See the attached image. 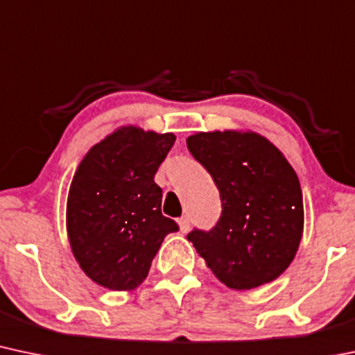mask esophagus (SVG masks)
<instances>
[{
	"mask_svg": "<svg viewBox=\"0 0 355 355\" xmlns=\"http://www.w3.org/2000/svg\"><path fill=\"white\" fill-rule=\"evenodd\" d=\"M178 227H180L182 234H187V232L190 231V220H189V217H182V219H178Z\"/></svg>",
	"mask_w": 355,
	"mask_h": 355,
	"instance_id": "obj_1",
	"label": "esophagus"
}]
</instances>
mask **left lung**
Instances as JSON below:
<instances>
[{
  "instance_id": "1",
  "label": "left lung",
  "mask_w": 355,
  "mask_h": 355,
  "mask_svg": "<svg viewBox=\"0 0 355 355\" xmlns=\"http://www.w3.org/2000/svg\"><path fill=\"white\" fill-rule=\"evenodd\" d=\"M187 148L220 192L222 216L212 231H192L198 256L220 283L252 290L275 282L303 236V196L285 155L254 131H198Z\"/></svg>"
}]
</instances>
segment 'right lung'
<instances>
[{"mask_svg": "<svg viewBox=\"0 0 355 355\" xmlns=\"http://www.w3.org/2000/svg\"><path fill=\"white\" fill-rule=\"evenodd\" d=\"M177 136L128 124L80 159L69 189L72 254L97 285L131 291L146 279L163 239L178 225L162 214L155 173Z\"/></svg>", "mask_w": 355, "mask_h": 355, "instance_id": "right-lung-1", "label": "right lung"}]
</instances>
